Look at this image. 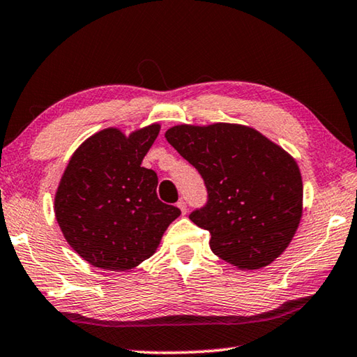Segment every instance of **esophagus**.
I'll return each instance as SVG.
<instances>
[{
	"label": "esophagus",
	"mask_w": 357,
	"mask_h": 357,
	"mask_svg": "<svg viewBox=\"0 0 357 357\" xmlns=\"http://www.w3.org/2000/svg\"><path fill=\"white\" fill-rule=\"evenodd\" d=\"M178 208L181 209V213H183V214L187 213V203L184 200H179L178 202Z\"/></svg>",
	"instance_id": "34e87169"
}]
</instances>
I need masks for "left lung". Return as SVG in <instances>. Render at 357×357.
<instances>
[{
  "instance_id": "left-lung-1",
  "label": "left lung",
  "mask_w": 357,
  "mask_h": 357,
  "mask_svg": "<svg viewBox=\"0 0 357 357\" xmlns=\"http://www.w3.org/2000/svg\"><path fill=\"white\" fill-rule=\"evenodd\" d=\"M165 138L204 179L206 206L189 217L209 231L211 250L243 271L279 258L302 217V178L293 157L241 124H181Z\"/></svg>"
}]
</instances>
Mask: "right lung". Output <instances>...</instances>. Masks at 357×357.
I'll list each match as a JSON object with an SVG mask.
<instances>
[{"mask_svg": "<svg viewBox=\"0 0 357 357\" xmlns=\"http://www.w3.org/2000/svg\"><path fill=\"white\" fill-rule=\"evenodd\" d=\"M151 124L124 135L108 128L72 154L55 195V215L66 241L84 261L128 271L154 255L176 206L157 198V174L142 167L159 135Z\"/></svg>", "mask_w": 357, "mask_h": 357, "instance_id": "add662e5", "label": "right lung"}]
</instances>
